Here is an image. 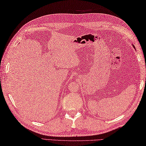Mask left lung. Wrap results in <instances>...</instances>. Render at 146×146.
I'll use <instances>...</instances> for the list:
<instances>
[{
    "label": "left lung",
    "instance_id": "8db88e82",
    "mask_svg": "<svg viewBox=\"0 0 146 146\" xmlns=\"http://www.w3.org/2000/svg\"><path fill=\"white\" fill-rule=\"evenodd\" d=\"M133 47H134V46H133ZM134 48H135V47H134Z\"/></svg>",
    "mask_w": 146,
    "mask_h": 146
}]
</instances>
